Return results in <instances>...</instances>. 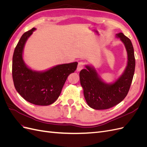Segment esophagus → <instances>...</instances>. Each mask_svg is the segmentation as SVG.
Instances as JSON below:
<instances>
[{"label":"esophagus","mask_w":147,"mask_h":147,"mask_svg":"<svg viewBox=\"0 0 147 147\" xmlns=\"http://www.w3.org/2000/svg\"><path fill=\"white\" fill-rule=\"evenodd\" d=\"M84 63H83V62H80L78 64L77 70L78 71V72H79V71H80L82 69H83L84 68Z\"/></svg>","instance_id":"esophagus-1"}]
</instances>
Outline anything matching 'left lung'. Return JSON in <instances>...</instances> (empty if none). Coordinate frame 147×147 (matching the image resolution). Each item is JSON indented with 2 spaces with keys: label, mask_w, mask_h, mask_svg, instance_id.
Here are the masks:
<instances>
[{
  "label": "left lung",
  "mask_w": 147,
  "mask_h": 147,
  "mask_svg": "<svg viewBox=\"0 0 147 147\" xmlns=\"http://www.w3.org/2000/svg\"><path fill=\"white\" fill-rule=\"evenodd\" d=\"M124 43L127 54V65L116 81L106 83L94 67L86 65L80 72V80L88 105L95 110L108 109L121 102L127 96L134 74L136 60L134 48L130 39L122 32L116 34Z\"/></svg>",
  "instance_id": "1"
}]
</instances>
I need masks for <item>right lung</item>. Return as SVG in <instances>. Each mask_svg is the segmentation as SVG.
<instances>
[{
  "label": "right lung",
  "instance_id": "right-lung-1",
  "mask_svg": "<svg viewBox=\"0 0 147 147\" xmlns=\"http://www.w3.org/2000/svg\"><path fill=\"white\" fill-rule=\"evenodd\" d=\"M35 28L22 35L15 49L12 76L16 90L23 98L37 105H51L58 98L69 75L77 69V62L59 64L43 71L34 70L26 64L23 51Z\"/></svg>",
  "mask_w": 147,
  "mask_h": 147
}]
</instances>
